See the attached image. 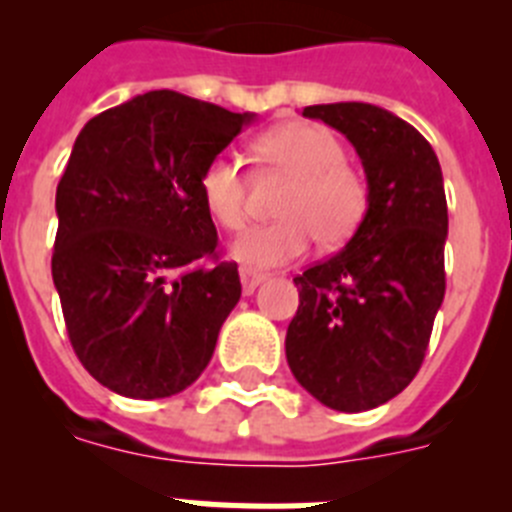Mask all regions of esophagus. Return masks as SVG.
Listing matches in <instances>:
<instances>
[{
	"instance_id": "1",
	"label": "esophagus",
	"mask_w": 512,
	"mask_h": 512,
	"mask_svg": "<svg viewBox=\"0 0 512 512\" xmlns=\"http://www.w3.org/2000/svg\"><path fill=\"white\" fill-rule=\"evenodd\" d=\"M266 279V274L261 271H253V269H241V284H243V295H253L256 287Z\"/></svg>"
}]
</instances>
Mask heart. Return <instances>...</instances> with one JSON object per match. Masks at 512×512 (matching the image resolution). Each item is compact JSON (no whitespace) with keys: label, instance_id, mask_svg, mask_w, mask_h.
<instances>
[{"label":"heart","instance_id":"heart-1","mask_svg":"<svg viewBox=\"0 0 512 512\" xmlns=\"http://www.w3.org/2000/svg\"><path fill=\"white\" fill-rule=\"evenodd\" d=\"M256 156L295 184L279 205V223L259 225L233 243V259L248 269H271L305 256L312 235L338 246L354 233L366 210V184L346 166V148L323 125L289 122L253 143ZM205 210L225 230L246 223V174L238 158L217 153L200 171Z\"/></svg>","mask_w":512,"mask_h":512}]
</instances>
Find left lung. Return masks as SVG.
<instances>
[{
    "instance_id": "8db88e82",
    "label": "left lung",
    "mask_w": 512,
    "mask_h": 512,
    "mask_svg": "<svg viewBox=\"0 0 512 512\" xmlns=\"http://www.w3.org/2000/svg\"><path fill=\"white\" fill-rule=\"evenodd\" d=\"M356 148L366 212L351 241L295 277L300 307L287 364L325 408L372 410L400 395L423 364L446 292L449 210L431 143L402 117L366 102L312 104Z\"/></svg>"
}]
</instances>
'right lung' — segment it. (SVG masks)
I'll return each instance as SVG.
<instances>
[{
  "label": "right lung",
  "mask_w": 512,
  "mask_h": 512,
  "mask_svg": "<svg viewBox=\"0 0 512 512\" xmlns=\"http://www.w3.org/2000/svg\"><path fill=\"white\" fill-rule=\"evenodd\" d=\"M256 120L158 89L81 128L56 189L53 284L71 346L107 390L158 400L205 372L238 300L202 166Z\"/></svg>",
  "instance_id": "right-lung-1"
}]
</instances>
